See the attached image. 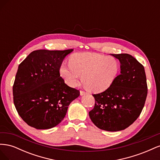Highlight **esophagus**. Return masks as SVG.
I'll use <instances>...</instances> for the list:
<instances>
[{"label": "esophagus", "mask_w": 160, "mask_h": 160, "mask_svg": "<svg viewBox=\"0 0 160 160\" xmlns=\"http://www.w3.org/2000/svg\"><path fill=\"white\" fill-rule=\"evenodd\" d=\"M86 94H87L86 92H85V91H80V95H81V96H83V95H86Z\"/></svg>", "instance_id": "esophagus-1"}]
</instances>
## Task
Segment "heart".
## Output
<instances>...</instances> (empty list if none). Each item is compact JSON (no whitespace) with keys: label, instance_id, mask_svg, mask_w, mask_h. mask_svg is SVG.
<instances>
[{"label":"heart","instance_id":"heart-1","mask_svg":"<svg viewBox=\"0 0 160 160\" xmlns=\"http://www.w3.org/2000/svg\"><path fill=\"white\" fill-rule=\"evenodd\" d=\"M120 64L116 58L94 52L77 53L69 63H62L59 72L65 83L75 87L81 79L86 88L99 93L109 89L117 79Z\"/></svg>","mask_w":160,"mask_h":160}]
</instances>
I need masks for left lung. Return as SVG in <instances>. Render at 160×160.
I'll use <instances>...</instances> for the list:
<instances>
[{
    "instance_id": "1",
    "label": "left lung",
    "mask_w": 160,
    "mask_h": 160,
    "mask_svg": "<svg viewBox=\"0 0 160 160\" xmlns=\"http://www.w3.org/2000/svg\"><path fill=\"white\" fill-rule=\"evenodd\" d=\"M120 62V74L109 89L94 94V108L89 112L98 128L123 130L138 119L144 107L148 85L143 66L126 53L111 54Z\"/></svg>"
}]
</instances>
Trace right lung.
Listing matches in <instances>:
<instances>
[{"label": "right lung", "instance_id": "add662e5", "mask_svg": "<svg viewBox=\"0 0 160 160\" xmlns=\"http://www.w3.org/2000/svg\"><path fill=\"white\" fill-rule=\"evenodd\" d=\"M72 51H34L18 65L13 101L18 115L29 126L37 129L55 127L79 96V91L66 85L59 73L62 61Z\"/></svg>", "mask_w": 160, "mask_h": 160}]
</instances>
